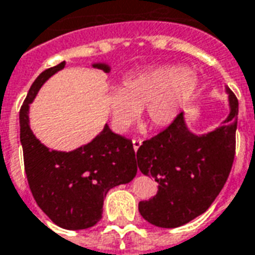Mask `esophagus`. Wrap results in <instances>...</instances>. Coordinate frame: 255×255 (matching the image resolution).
Here are the masks:
<instances>
[{"label": "esophagus", "mask_w": 255, "mask_h": 255, "mask_svg": "<svg viewBox=\"0 0 255 255\" xmlns=\"http://www.w3.org/2000/svg\"><path fill=\"white\" fill-rule=\"evenodd\" d=\"M142 142H143L142 139H133L132 144H133V150H135V151H136V150H138L139 147L142 146Z\"/></svg>", "instance_id": "obj_1"}]
</instances>
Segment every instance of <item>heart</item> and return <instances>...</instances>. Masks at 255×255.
Here are the masks:
<instances>
[{"instance_id": "1", "label": "heart", "mask_w": 255, "mask_h": 255, "mask_svg": "<svg viewBox=\"0 0 255 255\" xmlns=\"http://www.w3.org/2000/svg\"><path fill=\"white\" fill-rule=\"evenodd\" d=\"M197 73L173 65L147 69L123 82L106 93L105 104L111 116L112 127L117 132H127L142 113L151 124L165 127L176 120L197 93Z\"/></svg>"}]
</instances>
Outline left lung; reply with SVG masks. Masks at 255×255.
Segmentation results:
<instances>
[{"mask_svg": "<svg viewBox=\"0 0 255 255\" xmlns=\"http://www.w3.org/2000/svg\"><path fill=\"white\" fill-rule=\"evenodd\" d=\"M225 91L230 113L220 127L202 135L191 132L182 112L136 151L139 171L158 183L154 197L139 202V213L150 224L161 228L187 224L205 213L224 187L235 157L239 105L228 87Z\"/></svg>", "mask_w": 255, "mask_h": 255, "instance_id": "8db88e82", "label": "left lung"}]
</instances>
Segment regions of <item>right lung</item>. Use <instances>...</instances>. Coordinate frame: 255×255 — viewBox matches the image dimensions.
<instances>
[{"label":"right lung","mask_w":255,"mask_h":255,"mask_svg":"<svg viewBox=\"0 0 255 255\" xmlns=\"http://www.w3.org/2000/svg\"><path fill=\"white\" fill-rule=\"evenodd\" d=\"M65 61L43 71L28 90L20 109V142L28 186L38 206L65 230H86L102 217L104 198L111 188L127 184L136 175L132 142L117 135L108 124L91 142L72 151L50 150L30 127V104L47 79ZM93 67L111 72L105 63Z\"/></svg>","instance_id":"1"}]
</instances>
